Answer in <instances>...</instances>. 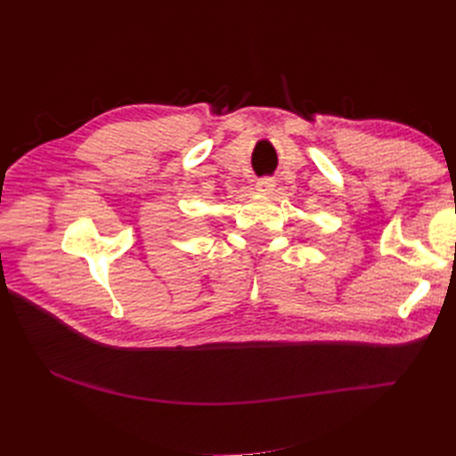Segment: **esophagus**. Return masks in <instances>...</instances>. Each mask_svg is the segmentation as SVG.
Listing matches in <instances>:
<instances>
[{
  "mask_svg": "<svg viewBox=\"0 0 456 456\" xmlns=\"http://www.w3.org/2000/svg\"><path fill=\"white\" fill-rule=\"evenodd\" d=\"M273 188H275V181L273 178H258L256 181V190L260 191V194H265V196H270L272 191H273Z\"/></svg>",
  "mask_w": 456,
  "mask_h": 456,
  "instance_id": "esophagus-1",
  "label": "esophagus"
}]
</instances>
